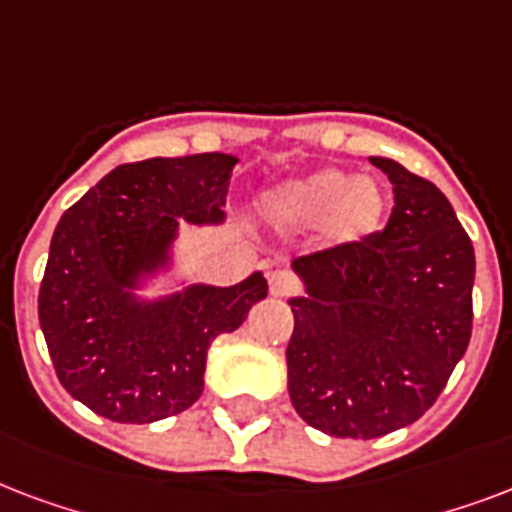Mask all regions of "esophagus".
Listing matches in <instances>:
<instances>
[{
	"mask_svg": "<svg viewBox=\"0 0 512 512\" xmlns=\"http://www.w3.org/2000/svg\"><path fill=\"white\" fill-rule=\"evenodd\" d=\"M267 283L272 296H293V293L299 291V283H296V277L288 269H269Z\"/></svg>",
	"mask_w": 512,
	"mask_h": 512,
	"instance_id": "obj_1",
	"label": "esophagus"
}]
</instances>
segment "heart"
<instances>
[{
    "mask_svg": "<svg viewBox=\"0 0 512 512\" xmlns=\"http://www.w3.org/2000/svg\"><path fill=\"white\" fill-rule=\"evenodd\" d=\"M390 197L382 181L350 176L347 170L320 168L285 178L264 192V211L283 227H315L328 251L360 248L382 232Z\"/></svg>",
    "mask_w": 512,
    "mask_h": 512,
    "instance_id": "heart-1",
    "label": "heart"
}]
</instances>
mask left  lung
I'll return each instance as SVG.
<instances>
[{
  "mask_svg": "<svg viewBox=\"0 0 512 512\" xmlns=\"http://www.w3.org/2000/svg\"><path fill=\"white\" fill-rule=\"evenodd\" d=\"M395 208L360 248L291 261V403L334 438H379L414 425L449 382L473 331L475 253L446 194L390 157Z\"/></svg>",
  "mask_w": 512,
  "mask_h": 512,
  "instance_id": "left-lung-1",
  "label": "left lung"
}]
</instances>
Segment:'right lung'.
<instances>
[{"label": "right lung", "instance_id": "obj_1", "mask_svg": "<svg viewBox=\"0 0 512 512\" xmlns=\"http://www.w3.org/2000/svg\"><path fill=\"white\" fill-rule=\"evenodd\" d=\"M235 154L152 157L106 173L63 213L39 288V326L71 398L122 425L173 417L202 395L208 347L243 326L267 280L176 277L178 221L227 219ZM166 280V293L146 297Z\"/></svg>", "mask_w": 512, "mask_h": 512}]
</instances>
